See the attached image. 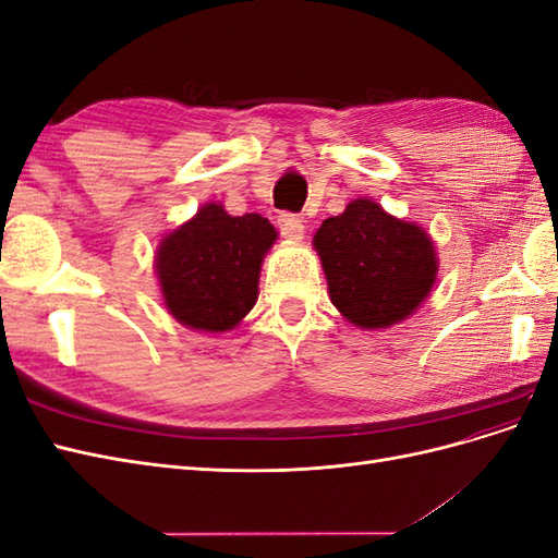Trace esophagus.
<instances>
[{
  "label": "esophagus",
  "instance_id": "esophagus-1",
  "mask_svg": "<svg viewBox=\"0 0 558 558\" xmlns=\"http://www.w3.org/2000/svg\"><path fill=\"white\" fill-rule=\"evenodd\" d=\"M279 230H281L283 238L302 240V234H305V221H302V218L295 216V214H281L279 216Z\"/></svg>",
  "mask_w": 558,
  "mask_h": 558
}]
</instances>
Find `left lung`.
<instances>
[{"mask_svg":"<svg viewBox=\"0 0 558 558\" xmlns=\"http://www.w3.org/2000/svg\"><path fill=\"white\" fill-rule=\"evenodd\" d=\"M332 305L363 330L388 328L414 314L433 291L437 253L416 223L359 197L314 234Z\"/></svg>","mask_w":558,"mask_h":558,"instance_id":"1","label":"left lung"}]
</instances>
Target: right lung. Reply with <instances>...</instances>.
<instances>
[{
    "mask_svg": "<svg viewBox=\"0 0 558 558\" xmlns=\"http://www.w3.org/2000/svg\"><path fill=\"white\" fill-rule=\"evenodd\" d=\"M275 242L277 230L260 214L230 216L218 202L199 207L156 253L167 312L193 330H232L256 305L260 265Z\"/></svg>",
    "mask_w": 558,
    "mask_h": 558,
    "instance_id": "right-lung-1",
    "label": "right lung"
}]
</instances>
